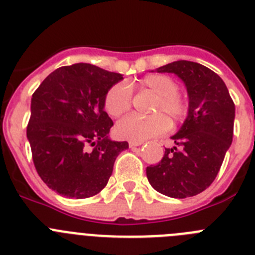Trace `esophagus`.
<instances>
[{"label": "esophagus", "instance_id": "1", "mask_svg": "<svg viewBox=\"0 0 255 255\" xmlns=\"http://www.w3.org/2000/svg\"><path fill=\"white\" fill-rule=\"evenodd\" d=\"M144 141H138V140H130L129 141V145L130 148H135V147H139V145H141Z\"/></svg>", "mask_w": 255, "mask_h": 255}]
</instances>
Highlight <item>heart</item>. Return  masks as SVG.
<instances>
[{"label":"heart","mask_w":255,"mask_h":255,"mask_svg":"<svg viewBox=\"0 0 255 255\" xmlns=\"http://www.w3.org/2000/svg\"><path fill=\"white\" fill-rule=\"evenodd\" d=\"M138 88L148 89L155 94L153 116L141 117L130 115L119 121L116 131L119 136L130 140L143 141L162 134L168 129V121L179 124L189 115V102L179 93V85L171 76L164 74H150L138 83ZM132 92L125 83L112 85L105 96V108L108 115L117 117L131 107Z\"/></svg>","instance_id":"1"}]
</instances>
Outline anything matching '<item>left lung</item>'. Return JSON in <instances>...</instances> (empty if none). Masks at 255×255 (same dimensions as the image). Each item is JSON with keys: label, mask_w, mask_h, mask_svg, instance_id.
<instances>
[{"label": "left lung", "mask_w": 255, "mask_h": 255, "mask_svg": "<svg viewBox=\"0 0 255 255\" xmlns=\"http://www.w3.org/2000/svg\"><path fill=\"white\" fill-rule=\"evenodd\" d=\"M157 71L176 74L185 83L189 115L172 136L176 145L147 167L148 181L167 197H194L215 181L233 143L235 105L224 80L203 65L180 60Z\"/></svg>", "instance_id": "left-lung-1"}]
</instances>
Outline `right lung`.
<instances>
[{"instance_id":"add662e5","label":"right lung","mask_w":255,"mask_h":255,"mask_svg":"<svg viewBox=\"0 0 255 255\" xmlns=\"http://www.w3.org/2000/svg\"><path fill=\"white\" fill-rule=\"evenodd\" d=\"M123 75L96 65L56 69L33 93L26 136L40 179L66 198L98 194L128 141H112L114 121L105 107L107 91Z\"/></svg>"}]
</instances>
